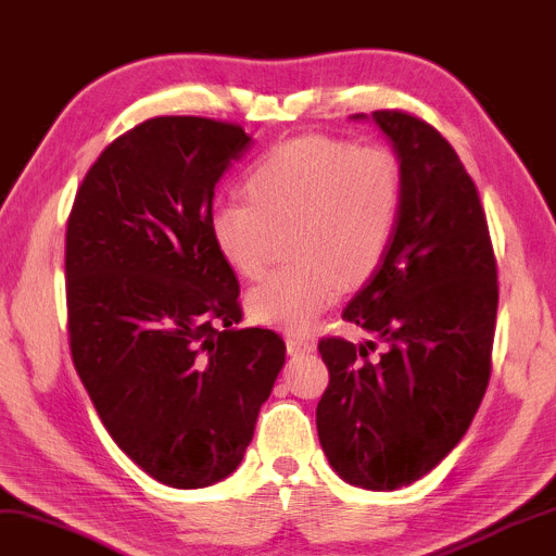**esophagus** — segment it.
<instances>
[{"label":"esophagus","mask_w":556,"mask_h":556,"mask_svg":"<svg viewBox=\"0 0 556 556\" xmlns=\"http://www.w3.org/2000/svg\"><path fill=\"white\" fill-rule=\"evenodd\" d=\"M287 351H289V355H305V353L315 351V343H309L301 337H289L287 339Z\"/></svg>","instance_id":"obj_1"}]
</instances>
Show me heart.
<instances>
[{"instance_id": "obj_1", "label": "heart", "mask_w": 556, "mask_h": 556, "mask_svg": "<svg viewBox=\"0 0 556 556\" xmlns=\"http://www.w3.org/2000/svg\"><path fill=\"white\" fill-rule=\"evenodd\" d=\"M247 201L211 211V239L241 277H261L277 235H291L295 265L247 293L261 325L303 331L381 267L403 203V170L391 149L327 135L293 137L265 151L247 177Z\"/></svg>"}]
</instances>
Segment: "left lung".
<instances>
[{
  "mask_svg": "<svg viewBox=\"0 0 556 556\" xmlns=\"http://www.w3.org/2000/svg\"><path fill=\"white\" fill-rule=\"evenodd\" d=\"M353 121H367L365 113ZM403 170L391 249L343 319L374 341L321 339L329 386L317 405L321 450L345 483L397 490L447 457L490 379L497 265L473 179L447 139L415 115L374 111Z\"/></svg>",
  "mask_w": 556,
  "mask_h": 556,
  "instance_id": "1",
  "label": "left lung"
}]
</instances>
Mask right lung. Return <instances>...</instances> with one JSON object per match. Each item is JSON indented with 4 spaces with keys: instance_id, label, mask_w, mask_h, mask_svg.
Returning <instances> with one entry per match:
<instances>
[{
    "instance_id": "right-lung-1",
    "label": "right lung",
    "mask_w": 556,
    "mask_h": 556,
    "mask_svg": "<svg viewBox=\"0 0 556 556\" xmlns=\"http://www.w3.org/2000/svg\"><path fill=\"white\" fill-rule=\"evenodd\" d=\"M253 144L243 127L163 115L101 151L66 229L73 365L123 453L170 488L235 471L287 345L241 321L211 239L215 185Z\"/></svg>"
}]
</instances>
